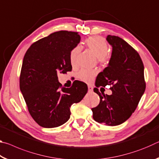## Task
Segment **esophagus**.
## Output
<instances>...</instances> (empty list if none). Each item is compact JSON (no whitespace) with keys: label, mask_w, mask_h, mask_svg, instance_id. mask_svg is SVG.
Segmentation results:
<instances>
[{"label":"esophagus","mask_w":159,"mask_h":159,"mask_svg":"<svg viewBox=\"0 0 159 159\" xmlns=\"http://www.w3.org/2000/svg\"><path fill=\"white\" fill-rule=\"evenodd\" d=\"M88 92H93V87L92 85H88Z\"/></svg>","instance_id":"34e87169"}]
</instances>
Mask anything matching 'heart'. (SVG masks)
<instances>
[{
  "instance_id": "1",
  "label": "heart",
  "mask_w": 159,
  "mask_h": 159,
  "mask_svg": "<svg viewBox=\"0 0 159 159\" xmlns=\"http://www.w3.org/2000/svg\"><path fill=\"white\" fill-rule=\"evenodd\" d=\"M83 45L91 51L101 64H107L109 61V55L107 53L109 50L108 45L104 39L101 36H91L85 40ZM80 52V48L79 46L75 47L70 52L69 59L72 66H76L78 57ZM96 71L94 69H82L77 74L79 79L86 83H90L93 80L96 75Z\"/></svg>"
}]
</instances>
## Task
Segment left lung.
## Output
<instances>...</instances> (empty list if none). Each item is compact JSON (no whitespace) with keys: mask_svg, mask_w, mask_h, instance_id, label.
I'll use <instances>...</instances> for the list:
<instances>
[{"mask_svg":"<svg viewBox=\"0 0 159 159\" xmlns=\"http://www.w3.org/2000/svg\"><path fill=\"white\" fill-rule=\"evenodd\" d=\"M107 41L112 46L108 66L99 73L95 85H110L111 96H102L96 88L100 102L92 109L95 121L107 125L121 124L136 109L146 88L144 64L138 52L120 37L108 35Z\"/></svg>","mask_w":159,"mask_h":159,"instance_id":"left-lung-1","label":"left lung"}]
</instances>
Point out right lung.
Masks as SVG:
<instances>
[{
    "label": "right lung",
    "mask_w": 159,
    "mask_h": 159,
    "mask_svg": "<svg viewBox=\"0 0 159 159\" xmlns=\"http://www.w3.org/2000/svg\"><path fill=\"white\" fill-rule=\"evenodd\" d=\"M78 32L60 31L34 43L21 66L20 87L29 114L39 125L56 128L69 119L70 107L88 92L85 83L61 87L58 73L71 71L70 52L80 41Z\"/></svg>",
    "instance_id": "add662e5"
}]
</instances>
